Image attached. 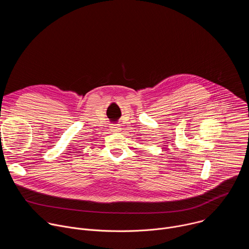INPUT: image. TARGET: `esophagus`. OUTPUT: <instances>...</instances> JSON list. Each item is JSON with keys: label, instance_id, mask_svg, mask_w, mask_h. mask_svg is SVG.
Segmentation results:
<instances>
[{"label": "esophagus", "instance_id": "34e87169", "mask_svg": "<svg viewBox=\"0 0 249 249\" xmlns=\"http://www.w3.org/2000/svg\"><path fill=\"white\" fill-rule=\"evenodd\" d=\"M110 128H111V131L112 132H119L120 131V125H118V124H112L111 126H110Z\"/></svg>", "mask_w": 249, "mask_h": 249}]
</instances>
